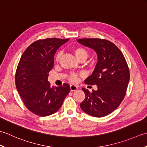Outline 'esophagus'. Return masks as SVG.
<instances>
[{
  "label": "esophagus",
  "mask_w": 147,
  "mask_h": 147,
  "mask_svg": "<svg viewBox=\"0 0 147 147\" xmlns=\"http://www.w3.org/2000/svg\"><path fill=\"white\" fill-rule=\"evenodd\" d=\"M78 89L77 86L74 85H70V90L71 91L73 92V91H76V90Z\"/></svg>",
  "instance_id": "34e87169"
}]
</instances>
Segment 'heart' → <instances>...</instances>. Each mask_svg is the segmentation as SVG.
I'll return each instance as SVG.
<instances>
[{
    "label": "heart",
    "mask_w": 147,
    "mask_h": 147,
    "mask_svg": "<svg viewBox=\"0 0 147 147\" xmlns=\"http://www.w3.org/2000/svg\"><path fill=\"white\" fill-rule=\"evenodd\" d=\"M72 51L76 55V57L78 60H80L82 59H86L88 56V52L86 49L82 47H74L73 49H72ZM62 55V52L61 51H59L57 54L55 55V60L56 62H59L61 59V56ZM78 78V74H75V73H72L70 74L69 76V80L71 82H74Z\"/></svg>",
    "instance_id": "heart-1"
}]
</instances>
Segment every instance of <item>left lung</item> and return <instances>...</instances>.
Here are the masks:
<instances>
[{"label": "left lung", "mask_w": 147, "mask_h": 147, "mask_svg": "<svg viewBox=\"0 0 147 147\" xmlns=\"http://www.w3.org/2000/svg\"><path fill=\"white\" fill-rule=\"evenodd\" d=\"M78 42L95 50L98 55L94 71L85 80L86 84L96 85L98 89L90 92L82 88L85 98L80 107L93 117H104L116 109L126 95L129 81L128 65L119 49L109 40L82 38Z\"/></svg>", "instance_id": "1"}]
</instances>
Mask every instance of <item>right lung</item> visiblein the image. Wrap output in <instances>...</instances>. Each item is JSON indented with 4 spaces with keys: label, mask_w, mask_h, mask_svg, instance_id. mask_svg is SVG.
<instances>
[{
    "label": "right lung",
    "mask_w": 147,
    "mask_h": 147,
    "mask_svg": "<svg viewBox=\"0 0 147 147\" xmlns=\"http://www.w3.org/2000/svg\"><path fill=\"white\" fill-rule=\"evenodd\" d=\"M68 40L56 38L36 40L25 50L18 63L15 83L19 95L26 107L39 116L57 112L70 91L67 83L57 87L51 86L48 82L56 51Z\"/></svg>",
    "instance_id": "right-lung-1"
}]
</instances>
